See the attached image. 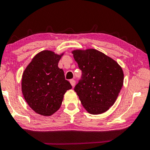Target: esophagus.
I'll return each instance as SVG.
<instances>
[{
    "instance_id": "esophagus-1",
    "label": "esophagus",
    "mask_w": 150,
    "mask_h": 150,
    "mask_svg": "<svg viewBox=\"0 0 150 150\" xmlns=\"http://www.w3.org/2000/svg\"><path fill=\"white\" fill-rule=\"evenodd\" d=\"M70 83L71 84V86H73V87H74L75 85V79H71L70 80Z\"/></svg>"
}]
</instances>
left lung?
I'll return each mask as SVG.
<instances>
[{"instance_id": "obj_1", "label": "left lung", "mask_w": 150, "mask_h": 150, "mask_svg": "<svg viewBox=\"0 0 150 150\" xmlns=\"http://www.w3.org/2000/svg\"><path fill=\"white\" fill-rule=\"evenodd\" d=\"M73 58L82 71L74 88L90 114L105 113L114 104L124 83V72L116 61L95 49L75 50Z\"/></svg>"}]
</instances>
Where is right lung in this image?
Masks as SVG:
<instances>
[{
  "label": "right lung",
  "mask_w": 150,
  "mask_h": 150,
  "mask_svg": "<svg viewBox=\"0 0 150 150\" xmlns=\"http://www.w3.org/2000/svg\"><path fill=\"white\" fill-rule=\"evenodd\" d=\"M64 52L43 50L36 54L25 69L22 92L29 107L38 114L50 116L60 109L64 94L72 88L58 66Z\"/></svg>",
  "instance_id": "right-lung-1"
}]
</instances>
